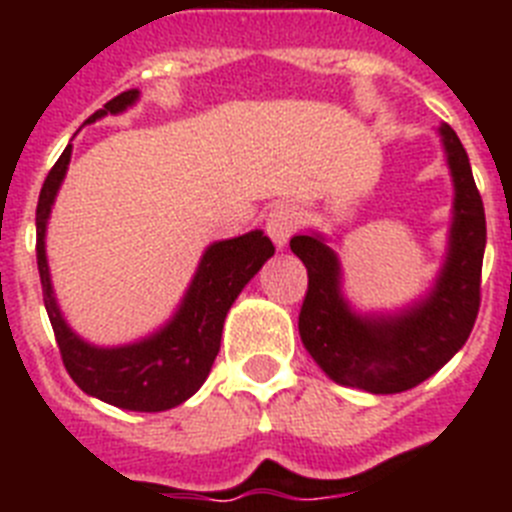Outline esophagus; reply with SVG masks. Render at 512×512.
Listing matches in <instances>:
<instances>
[{
	"mask_svg": "<svg viewBox=\"0 0 512 512\" xmlns=\"http://www.w3.org/2000/svg\"><path fill=\"white\" fill-rule=\"evenodd\" d=\"M297 228H300V212H297L295 205L271 207L269 215H266V233L279 248L287 246V241L295 235Z\"/></svg>",
	"mask_w": 512,
	"mask_h": 512,
	"instance_id": "obj_1",
	"label": "esophagus"
}]
</instances>
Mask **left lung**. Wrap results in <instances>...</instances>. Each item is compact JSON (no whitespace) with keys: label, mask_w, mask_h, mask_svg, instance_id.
<instances>
[{"label":"left lung","mask_w":512,"mask_h":512,"mask_svg":"<svg viewBox=\"0 0 512 512\" xmlns=\"http://www.w3.org/2000/svg\"><path fill=\"white\" fill-rule=\"evenodd\" d=\"M454 179L449 253L436 284L397 315H356L341 295V264L323 235H295L289 248L307 269L300 338L310 356L343 387L395 395L436 374L467 343L479 312L487 225L469 156L459 135L438 128Z\"/></svg>","instance_id":"8db88e82"}]
</instances>
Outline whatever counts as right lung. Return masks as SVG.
Here are the masks:
<instances>
[{"label":"right lung","instance_id":"obj_1","mask_svg":"<svg viewBox=\"0 0 512 512\" xmlns=\"http://www.w3.org/2000/svg\"><path fill=\"white\" fill-rule=\"evenodd\" d=\"M135 99H138V89L117 94L87 122L104 115H120L130 104H135ZM69 161L71 146H66V151L45 176L38 210H35V228H38L35 253H38L43 302L53 333H56L63 366L87 395L110 402L115 408L135 410V413H161V410L176 408L200 390L207 379L212 361L220 351V336H223V323L230 305L251 282L253 274L264 266V261L274 256V246L261 230L212 243L197 266V274L189 284L182 305L164 328L128 346H92L81 341L63 320L56 297H53L48 261H45V225H48L51 207L69 169Z\"/></svg>","mask_w":512,"mask_h":512}]
</instances>
